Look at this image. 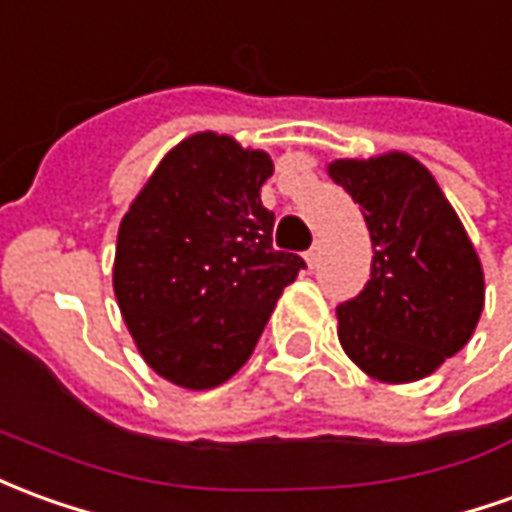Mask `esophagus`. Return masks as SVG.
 <instances>
[{
  "instance_id": "obj_1",
  "label": "esophagus",
  "mask_w": 512,
  "mask_h": 512,
  "mask_svg": "<svg viewBox=\"0 0 512 512\" xmlns=\"http://www.w3.org/2000/svg\"><path fill=\"white\" fill-rule=\"evenodd\" d=\"M318 257H321V246L313 244V246H310V252H307V255H305L307 266H310V268H316V266H318Z\"/></svg>"
}]
</instances>
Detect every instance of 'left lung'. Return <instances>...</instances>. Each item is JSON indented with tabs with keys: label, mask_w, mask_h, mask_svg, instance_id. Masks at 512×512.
<instances>
[{
	"label": "left lung",
	"mask_w": 512,
	"mask_h": 512,
	"mask_svg": "<svg viewBox=\"0 0 512 512\" xmlns=\"http://www.w3.org/2000/svg\"><path fill=\"white\" fill-rule=\"evenodd\" d=\"M330 177L360 205L374 249L363 291L338 305L343 352L374 380H421L480 321V257L435 177L410 155L335 160Z\"/></svg>",
	"instance_id": "1"
}]
</instances>
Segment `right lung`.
<instances>
[{
    "label": "right lung",
    "mask_w": 512,
    "mask_h": 512,
    "mask_svg": "<svg viewBox=\"0 0 512 512\" xmlns=\"http://www.w3.org/2000/svg\"><path fill=\"white\" fill-rule=\"evenodd\" d=\"M274 163L199 132L160 160L121 219L113 291L138 352L160 377L202 391L255 352L305 260L271 246L260 188Z\"/></svg>",
    "instance_id": "1"
}]
</instances>
